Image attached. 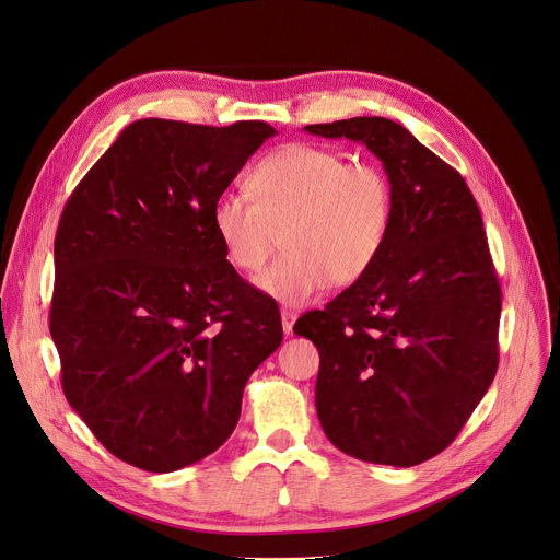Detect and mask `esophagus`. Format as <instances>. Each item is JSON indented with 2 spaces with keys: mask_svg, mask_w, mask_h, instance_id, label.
<instances>
[{
  "mask_svg": "<svg viewBox=\"0 0 560 560\" xmlns=\"http://www.w3.org/2000/svg\"><path fill=\"white\" fill-rule=\"evenodd\" d=\"M294 322H296V313L294 311H281V324H283V332L285 335H292V328H294Z\"/></svg>",
  "mask_w": 560,
  "mask_h": 560,
  "instance_id": "34e87169",
  "label": "esophagus"
}]
</instances>
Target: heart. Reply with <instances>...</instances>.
Wrapping results in <instances>:
<instances>
[{
	"label": "heart",
	"mask_w": 560,
	"mask_h": 560,
	"mask_svg": "<svg viewBox=\"0 0 560 560\" xmlns=\"http://www.w3.org/2000/svg\"><path fill=\"white\" fill-rule=\"evenodd\" d=\"M245 196H220L211 230L241 275L266 266L281 234L285 254L256 279L283 306H304L330 281L353 285L381 258L394 222V191L383 168L349 162L332 148L288 143L260 158Z\"/></svg>",
	"instance_id": "obj_1"
}]
</instances>
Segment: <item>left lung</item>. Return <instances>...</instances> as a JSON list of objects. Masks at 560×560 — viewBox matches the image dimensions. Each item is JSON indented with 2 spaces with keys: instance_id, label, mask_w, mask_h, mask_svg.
Returning a JSON list of instances; mask_svg holds the SVG:
<instances>
[{
  "instance_id": "8db88e82",
  "label": "left lung",
  "mask_w": 560,
  "mask_h": 560,
  "mask_svg": "<svg viewBox=\"0 0 560 560\" xmlns=\"http://www.w3.org/2000/svg\"><path fill=\"white\" fill-rule=\"evenodd\" d=\"M304 130L364 143L394 191L376 266L294 324L319 351L322 430L349 457L423 464L448 448L498 371L502 292L479 207L464 177L396 121Z\"/></svg>"
}]
</instances>
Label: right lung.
<instances>
[{
	"mask_svg": "<svg viewBox=\"0 0 560 560\" xmlns=\"http://www.w3.org/2000/svg\"><path fill=\"white\" fill-rule=\"evenodd\" d=\"M266 121L130 124L65 205L49 328L62 392L105 448L151 472L191 466L234 432L279 308L228 264L211 207Z\"/></svg>",
	"mask_w": 560,
	"mask_h": 560,
	"instance_id": "obj_1",
	"label": "right lung"
}]
</instances>
